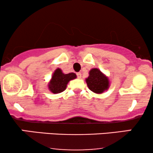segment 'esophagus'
Instances as JSON below:
<instances>
[{
  "instance_id": "obj_1",
  "label": "esophagus",
  "mask_w": 153,
  "mask_h": 153,
  "mask_svg": "<svg viewBox=\"0 0 153 153\" xmlns=\"http://www.w3.org/2000/svg\"><path fill=\"white\" fill-rule=\"evenodd\" d=\"M77 76H78V78H81V77H82V75H81V73H77Z\"/></svg>"
}]
</instances>
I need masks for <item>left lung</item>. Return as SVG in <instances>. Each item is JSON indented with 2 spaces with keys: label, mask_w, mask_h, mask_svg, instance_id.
I'll use <instances>...</instances> for the list:
<instances>
[{
  "label": "left lung",
  "mask_w": 153,
  "mask_h": 153,
  "mask_svg": "<svg viewBox=\"0 0 153 153\" xmlns=\"http://www.w3.org/2000/svg\"><path fill=\"white\" fill-rule=\"evenodd\" d=\"M88 73L85 82L91 91L95 94H101L108 90L110 87L109 79L99 68H92Z\"/></svg>",
  "instance_id": "left-lung-1"
}]
</instances>
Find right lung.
Listing matches in <instances>:
<instances>
[{"label": "right lung", "instance_id": "obj_1", "mask_svg": "<svg viewBox=\"0 0 153 153\" xmlns=\"http://www.w3.org/2000/svg\"><path fill=\"white\" fill-rule=\"evenodd\" d=\"M76 78L77 75L74 73L65 74L60 68H57L48 82V89L54 94L62 93L66 89L68 82Z\"/></svg>", "mask_w": 153, "mask_h": 153}]
</instances>
